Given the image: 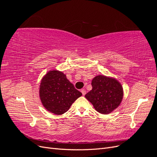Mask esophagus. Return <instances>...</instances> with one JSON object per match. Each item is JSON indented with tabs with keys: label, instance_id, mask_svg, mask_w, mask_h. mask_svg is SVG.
I'll return each mask as SVG.
<instances>
[{
	"label": "esophagus",
	"instance_id": "1",
	"mask_svg": "<svg viewBox=\"0 0 157 157\" xmlns=\"http://www.w3.org/2000/svg\"><path fill=\"white\" fill-rule=\"evenodd\" d=\"M81 92H82V95L83 96H84L85 94H86V90H85L84 89H82V90H81Z\"/></svg>",
	"mask_w": 157,
	"mask_h": 157
}]
</instances>
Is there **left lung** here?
<instances>
[{
  "instance_id": "obj_1",
  "label": "left lung",
  "mask_w": 157,
  "mask_h": 157,
  "mask_svg": "<svg viewBox=\"0 0 157 157\" xmlns=\"http://www.w3.org/2000/svg\"><path fill=\"white\" fill-rule=\"evenodd\" d=\"M92 90L85 95V98L98 112L107 115L120 105L123 88L116 78L98 75L92 79Z\"/></svg>"
}]
</instances>
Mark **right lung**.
I'll use <instances>...</instances> for the list:
<instances>
[{
	"label": "right lung",
	"instance_id": "right-lung-1",
	"mask_svg": "<svg viewBox=\"0 0 157 157\" xmlns=\"http://www.w3.org/2000/svg\"><path fill=\"white\" fill-rule=\"evenodd\" d=\"M82 96L66 75L58 70L50 71L42 78L39 96L44 108L56 115L67 112L73 103Z\"/></svg>",
	"mask_w": 157,
	"mask_h": 157
}]
</instances>
